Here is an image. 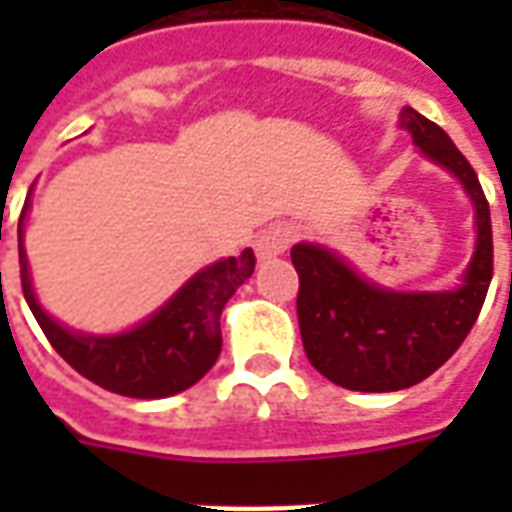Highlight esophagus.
<instances>
[{"mask_svg":"<svg viewBox=\"0 0 512 512\" xmlns=\"http://www.w3.org/2000/svg\"><path fill=\"white\" fill-rule=\"evenodd\" d=\"M293 241H296V230H293L290 224H282V222L271 224V227H266L263 233L257 235V241H255L257 260L263 263V260H271V257L282 255Z\"/></svg>","mask_w":512,"mask_h":512,"instance_id":"esophagus-1","label":"esophagus"}]
</instances>
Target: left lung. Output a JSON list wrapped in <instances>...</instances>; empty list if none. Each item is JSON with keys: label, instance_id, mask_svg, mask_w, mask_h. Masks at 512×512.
<instances>
[{"label": "left lung", "instance_id": "left-lung-1", "mask_svg": "<svg viewBox=\"0 0 512 512\" xmlns=\"http://www.w3.org/2000/svg\"><path fill=\"white\" fill-rule=\"evenodd\" d=\"M397 126L469 194L477 241L461 285L450 290L381 288L329 246L301 241L290 249L307 359L332 384L354 392H397L436 373L472 332L494 274L491 211L472 164L417 109L403 106Z\"/></svg>", "mask_w": 512, "mask_h": 512}]
</instances>
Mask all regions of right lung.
I'll return each instance as SVG.
<instances>
[{
  "mask_svg": "<svg viewBox=\"0 0 512 512\" xmlns=\"http://www.w3.org/2000/svg\"><path fill=\"white\" fill-rule=\"evenodd\" d=\"M27 208L29 205H24L18 222V263L24 299L54 351L76 373L115 395L158 400L194 386L216 365L222 354V310L255 271L252 249L200 268L153 315H147L145 321L126 332H73L40 307L32 288L24 249Z\"/></svg>",
  "mask_w": 512,
  "mask_h": 512,
  "instance_id": "right-lung-1",
  "label": "right lung"
}]
</instances>
